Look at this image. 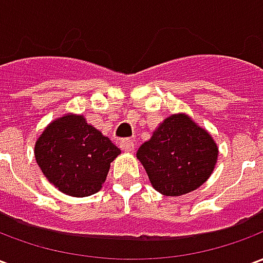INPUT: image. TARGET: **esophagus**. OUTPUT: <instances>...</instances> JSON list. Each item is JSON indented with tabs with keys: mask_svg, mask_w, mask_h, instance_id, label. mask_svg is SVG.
Segmentation results:
<instances>
[{
	"mask_svg": "<svg viewBox=\"0 0 263 263\" xmlns=\"http://www.w3.org/2000/svg\"><path fill=\"white\" fill-rule=\"evenodd\" d=\"M120 148L122 151H126V152H132L134 148H135V143L132 139H122L120 142Z\"/></svg>",
	"mask_w": 263,
	"mask_h": 263,
	"instance_id": "esophagus-1",
	"label": "esophagus"
}]
</instances>
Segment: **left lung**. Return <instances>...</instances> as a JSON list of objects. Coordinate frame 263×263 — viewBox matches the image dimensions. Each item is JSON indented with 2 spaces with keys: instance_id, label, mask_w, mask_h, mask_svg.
<instances>
[{
  "instance_id": "1",
  "label": "left lung",
  "mask_w": 263,
  "mask_h": 263,
  "mask_svg": "<svg viewBox=\"0 0 263 263\" xmlns=\"http://www.w3.org/2000/svg\"><path fill=\"white\" fill-rule=\"evenodd\" d=\"M218 149L207 131L187 115H172L142 143L137 158L155 190L182 196L200 187L211 175Z\"/></svg>"
}]
</instances>
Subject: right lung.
Segmentation results:
<instances>
[{"label": "right lung", "instance_id": "right-lung-1", "mask_svg": "<svg viewBox=\"0 0 263 263\" xmlns=\"http://www.w3.org/2000/svg\"><path fill=\"white\" fill-rule=\"evenodd\" d=\"M121 151L83 115H65L42 132L35 158L43 175L60 192L86 197L105 182L109 163Z\"/></svg>", "mask_w": 263, "mask_h": 263}]
</instances>
